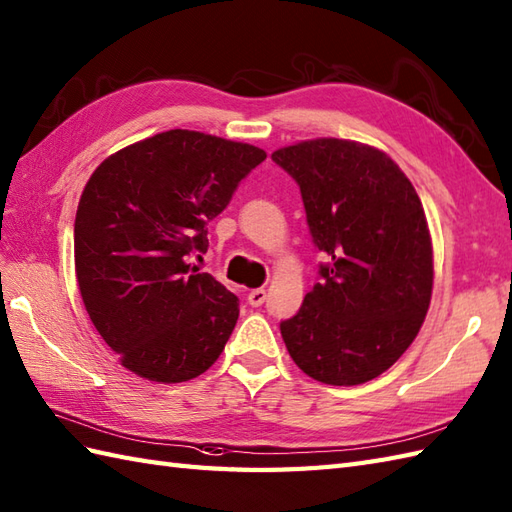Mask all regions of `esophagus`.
I'll return each instance as SVG.
<instances>
[{
    "mask_svg": "<svg viewBox=\"0 0 512 512\" xmlns=\"http://www.w3.org/2000/svg\"><path fill=\"white\" fill-rule=\"evenodd\" d=\"M264 301H266V290L264 288H255V290L248 292V305L259 307V305H264Z\"/></svg>",
    "mask_w": 512,
    "mask_h": 512,
    "instance_id": "obj_1",
    "label": "esophagus"
}]
</instances>
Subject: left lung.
I'll list each match as a JSON object with an SVG mask.
<instances>
[{
	"label": "left lung",
	"mask_w": 512,
	"mask_h": 512,
	"mask_svg": "<svg viewBox=\"0 0 512 512\" xmlns=\"http://www.w3.org/2000/svg\"><path fill=\"white\" fill-rule=\"evenodd\" d=\"M301 187L312 242L327 255L296 316L281 320L290 358L331 386H358L395 364L432 299L425 211L386 152L310 139L272 152Z\"/></svg>",
	"instance_id": "1"
}]
</instances>
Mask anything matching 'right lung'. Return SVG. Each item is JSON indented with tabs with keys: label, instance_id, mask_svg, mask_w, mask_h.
I'll use <instances>...</instances> for the list:
<instances>
[{
	"label": "right lung",
	"instance_id": "obj_1",
	"mask_svg": "<svg viewBox=\"0 0 512 512\" xmlns=\"http://www.w3.org/2000/svg\"><path fill=\"white\" fill-rule=\"evenodd\" d=\"M266 159L251 144L165 130L104 159L80 196L76 277L91 323L150 382L194 379L220 358L240 301L189 257Z\"/></svg>",
	"mask_w": 512,
	"mask_h": 512
}]
</instances>
